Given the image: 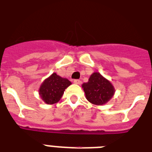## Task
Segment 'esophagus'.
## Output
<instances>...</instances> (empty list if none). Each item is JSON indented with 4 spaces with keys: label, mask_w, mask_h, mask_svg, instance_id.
I'll return each instance as SVG.
<instances>
[{
    "label": "esophagus",
    "mask_w": 152,
    "mask_h": 152,
    "mask_svg": "<svg viewBox=\"0 0 152 152\" xmlns=\"http://www.w3.org/2000/svg\"><path fill=\"white\" fill-rule=\"evenodd\" d=\"M74 83L76 84V85H81V81H80L78 79H75V80H74Z\"/></svg>",
    "instance_id": "esophagus-1"
}]
</instances>
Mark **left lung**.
<instances>
[{
	"label": "left lung",
	"mask_w": 152,
	"mask_h": 152,
	"mask_svg": "<svg viewBox=\"0 0 152 152\" xmlns=\"http://www.w3.org/2000/svg\"><path fill=\"white\" fill-rule=\"evenodd\" d=\"M82 88L88 101L98 106L106 104L115 93L113 85L99 72L92 74L88 81L82 85Z\"/></svg>",
	"instance_id": "obj_1"
}]
</instances>
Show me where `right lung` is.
<instances>
[{"label":"right lung","instance_id":"add662e5","mask_svg":"<svg viewBox=\"0 0 152 152\" xmlns=\"http://www.w3.org/2000/svg\"><path fill=\"white\" fill-rule=\"evenodd\" d=\"M71 85V82L68 79L53 73L40 85L39 94L46 104L56 103L61 99L65 89Z\"/></svg>","mask_w":152,"mask_h":152}]
</instances>
